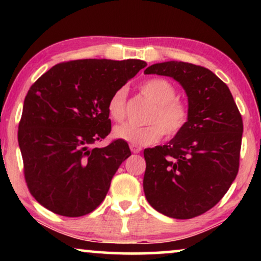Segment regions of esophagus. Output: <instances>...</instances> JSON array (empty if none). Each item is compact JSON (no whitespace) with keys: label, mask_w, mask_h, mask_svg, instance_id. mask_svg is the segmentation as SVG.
Wrapping results in <instances>:
<instances>
[{"label":"esophagus","mask_w":261,"mask_h":261,"mask_svg":"<svg viewBox=\"0 0 261 261\" xmlns=\"http://www.w3.org/2000/svg\"><path fill=\"white\" fill-rule=\"evenodd\" d=\"M129 147H130V151L133 152V153H140V151H141V147H140V146H137V145H129Z\"/></svg>","instance_id":"34e87169"}]
</instances>
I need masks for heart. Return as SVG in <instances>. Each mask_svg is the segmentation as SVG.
<instances>
[{"label":"heart","mask_w":261,"mask_h":261,"mask_svg":"<svg viewBox=\"0 0 261 261\" xmlns=\"http://www.w3.org/2000/svg\"><path fill=\"white\" fill-rule=\"evenodd\" d=\"M140 90L153 103L146 126L123 123L114 128V137L130 145H152L162 139L163 134L173 138L187 126L189 107L183 99L176 97L177 91L172 83L163 78H151L141 84ZM127 89L119 88L110 95L107 112L110 119L121 122L126 116Z\"/></svg>","instance_id":"obj_1"}]
</instances>
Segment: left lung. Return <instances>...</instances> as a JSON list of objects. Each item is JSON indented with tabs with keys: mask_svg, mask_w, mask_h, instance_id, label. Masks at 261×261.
<instances>
[{
	"mask_svg": "<svg viewBox=\"0 0 261 261\" xmlns=\"http://www.w3.org/2000/svg\"><path fill=\"white\" fill-rule=\"evenodd\" d=\"M145 73L177 81L190 113L179 134L144 151L146 199L164 215L192 219L216 205L237 177L241 114L229 88L205 67L172 60L153 64Z\"/></svg>",
	"mask_w": 261,
	"mask_h": 261,
	"instance_id": "1",
	"label": "left lung"
}]
</instances>
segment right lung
Returning <instances> with one entry per match:
<instances>
[{
  "label": "right lung",
  "mask_w": 261,
  "mask_h": 261,
  "mask_svg": "<svg viewBox=\"0 0 261 261\" xmlns=\"http://www.w3.org/2000/svg\"><path fill=\"white\" fill-rule=\"evenodd\" d=\"M146 65L139 59L71 60L30 88L17 139L27 187L46 209L78 217L105 199L130 149L120 139L102 148L91 145L112 130L110 95Z\"/></svg>",
  "instance_id": "add662e5"
}]
</instances>
